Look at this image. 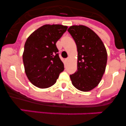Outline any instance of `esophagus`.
I'll list each match as a JSON object with an SVG mask.
<instances>
[{
  "label": "esophagus",
  "instance_id": "34e87169",
  "mask_svg": "<svg viewBox=\"0 0 126 126\" xmlns=\"http://www.w3.org/2000/svg\"><path fill=\"white\" fill-rule=\"evenodd\" d=\"M69 57L67 58V59H65V62H67L69 61Z\"/></svg>",
  "mask_w": 126,
  "mask_h": 126
}]
</instances>
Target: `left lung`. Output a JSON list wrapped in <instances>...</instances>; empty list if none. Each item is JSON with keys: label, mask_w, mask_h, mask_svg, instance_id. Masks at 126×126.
Wrapping results in <instances>:
<instances>
[{"label": "left lung", "mask_w": 126, "mask_h": 126, "mask_svg": "<svg viewBox=\"0 0 126 126\" xmlns=\"http://www.w3.org/2000/svg\"><path fill=\"white\" fill-rule=\"evenodd\" d=\"M78 50V68L70 75L74 87L88 92L100 82L105 71L107 53L101 39L93 30L83 25L72 26L67 30Z\"/></svg>", "instance_id": "left-lung-1"}]
</instances>
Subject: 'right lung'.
<instances>
[{"label":"right lung","instance_id":"add662e5","mask_svg":"<svg viewBox=\"0 0 126 126\" xmlns=\"http://www.w3.org/2000/svg\"><path fill=\"white\" fill-rule=\"evenodd\" d=\"M67 26L45 24L34 31L26 41L23 55L25 73L36 87L47 88L56 83L64 65L56 43Z\"/></svg>","mask_w":126,"mask_h":126}]
</instances>
